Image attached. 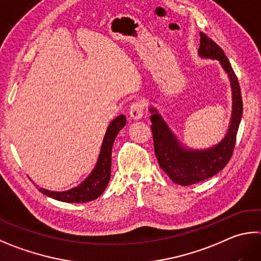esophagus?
Segmentation results:
<instances>
[{"mask_svg": "<svg viewBox=\"0 0 261 261\" xmlns=\"http://www.w3.org/2000/svg\"><path fill=\"white\" fill-rule=\"evenodd\" d=\"M145 110V103L141 100H137L132 103L129 111V115L132 120H139V118L143 116Z\"/></svg>", "mask_w": 261, "mask_h": 261, "instance_id": "obj_1", "label": "esophagus"}]
</instances>
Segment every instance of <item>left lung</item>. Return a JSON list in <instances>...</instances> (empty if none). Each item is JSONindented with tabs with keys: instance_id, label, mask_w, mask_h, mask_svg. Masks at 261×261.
<instances>
[{
	"instance_id": "left-lung-1",
	"label": "left lung",
	"mask_w": 261,
	"mask_h": 261,
	"mask_svg": "<svg viewBox=\"0 0 261 261\" xmlns=\"http://www.w3.org/2000/svg\"><path fill=\"white\" fill-rule=\"evenodd\" d=\"M198 55L204 58L218 59L228 73L233 91V114L229 130L219 144L210 149L191 150L180 146L174 135L165 124L163 118L151 108V134L154 150L160 167L174 184L189 186L215 176L224 169L233 155L236 135L243 113V102L238 76L231 68L224 50L204 33H201Z\"/></svg>"
}]
</instances>
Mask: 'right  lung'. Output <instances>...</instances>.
Returning a JSON list of instances; mask_svg holds the SVG:
<instances>
[{"instance_id":"right-lung-1","label":"right lung","mask_w":261,"mask_h":261,"mask_svg":"<svg viewBox=\"0 0 261 261\" xmlns=\"http://www.w3.org/2000/svg\"><path fill=\"white\" fill-rule=\"evenodd\" d=\"M125 124L126 120L125 116L123 115L117 116L115 120L112 121L106 131L105 138H103L96 167L91 174L81 185L66 192H51L44 188H39V191L55 200L67 203H84L98 198L110 182L113 144H114L117 134Z\"/></svg>"}]
</instances>
